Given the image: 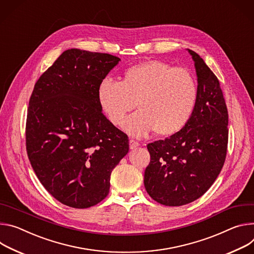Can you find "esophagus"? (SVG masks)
Masks as SVG:
<instances>
[{
    "mask_svg": "<svg viewBox=\"0 0 254 254\" xmlns=\"http://www.w3.org/2000/svg\"><path fill=\"white\" fill-rule=\"evenodd\" d=\"M139 145H140V144H139L137 141H135V140H133V139H131L130 141H129V147H130V149H135V148H137Z\"/></svg>",
    "mask_w": 254,
    "mask_h": 254,
    "instance_id": "esophagus-1",
    "label": "esophagus"
}]
</instances>
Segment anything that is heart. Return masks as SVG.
<instances>
[{
  "label": "heart",
  "instance_id": "heart-1",
  "mask_svg": "<svg viewBox=\"0 0 254 254\" xmlns=\"http://www.w3.org/2000/svg\"><path fill=\"white\" fill-rule=\"evenodd\" d=\"M196 94L190 72L156 60L126 68L120 82L104 78L97 90L100 108L115 126L137 105L139 111L123 124V130L135 137L154 130L162 137L182 131L192 115Z\"/></svg>",
  "mask_w": 254,
  "mask_h": 254
}]
</instances>
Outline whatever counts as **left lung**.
I'll return each instance as SVG.
<instances>
[{
	"instance_id": "8db88e82",
	"label": "left lung",
	"mask_w": 254,
	"mask_h": 254,
	"mask_svg": "<svg viewBox=\"0 0 254 254\" xmlns=\"http://www.w3.org/2000/svg\"><path fill=\"white\" fill-rule=\"evenodd\" d=\"M187 50L198 80L192 115L182 131L147 145L150 162L144 172L148 194L171 207L203 195L219 176L227 153L228 111L219 80L198 53Z\"/></svg>"
}]
</instances>
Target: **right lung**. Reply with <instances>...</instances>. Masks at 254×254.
<instances>
[{
    "mask_svg": "<svg viewBox=\"0 0 254 254\" xmlns=\"http://www.w3.org/2000/svg\"><path fill=\"white\" fill-rule=\"evenodd\" d=\"M120 61L67 49L35 83L27 114V154L43 187L68 207L103 201L112 171L129 151L128 136L104 116L97 98L99 83Z\"/></svg>",
    "mask_w": 254,
    "mask_h": 254,
    "instance_id": "add662e5",
    "label": "right lung"
}]
</instances>
